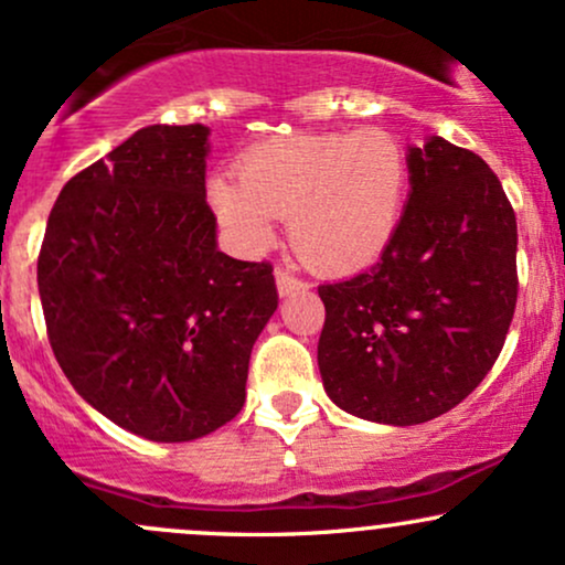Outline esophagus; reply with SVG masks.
<instances>
[{
	"label": "esophagus",
	"mask_w": 565,
	"mask_h": 565,
	"mask_svg": "<svg viewBox=\"0 0 565 565\" xmlns=\"http://www.w3.org/2000/svg\"><path fill=\"white\" fill-rule=\"evenodd\" d=\"M276 287H278V295L287 297V295L297 292V289H306V281H302V278H297L295 273L278 268L276 270Z\"/></svg>",
	"instance_id": "obj_1"
}]
</instances>
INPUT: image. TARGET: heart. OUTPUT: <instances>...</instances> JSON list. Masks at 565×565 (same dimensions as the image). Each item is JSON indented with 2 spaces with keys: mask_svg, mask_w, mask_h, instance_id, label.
Wrapping results in <instances>:
<instances>
[{
  "mask_svg": "<svg viewBox=\"0 0 565 565\" xmlns=\"http://www.w3.org/2000/svg\"><path fill=\"white\" fill-rule=\"evenodd\" d=\"M407 190V163L392 134H302L257 145L241 158L238 182L216 177L209 198L244 249L276 238L289 216L297 254L324 273L373 265L392 244Z\"/></svg>",
  "mask_w": 565,
  "mask_h": 565,
  "instance_id": "heart-1",
  "label": "heart"
}]
</instances>
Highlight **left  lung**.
<instances>
[{"label":"left lung","mask_w":565,"mask_h":565,"mask_svg":"<svg viewBox=\"0 0 565 565\" xmlns=\"http://www.w3.org/2000/svg\"><path fill=\"white\" fill-rule=\"evenodd\" d=\"M411 192L370 270L321 284L319 373L340 411L426 424L480 386L518 302V222L480 154L429 136L407 147Z\"/></svg>","instance_id":"left-lung-1"}]
</instances>
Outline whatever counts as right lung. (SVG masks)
I'll return each instance as SVG.
<instances>
[{
    "instance_id": "right-lung-1",
    "label": "right lung",
    "mask_w": 565,
    "mask_h": 565,
    "mask_svg": "<svg viewBox=\"0 0 565 565\" xmlns=\"http://www.w3.org/2000/svg\"><path fill=\"white\" fill-rule=\"evenodd\" d=\"M209 128L147 126L61 190L36 284L74 392L152 443L241 413L254 340L278 308L268 263L216 249Z\"/></svg>"
}]
</instances>
